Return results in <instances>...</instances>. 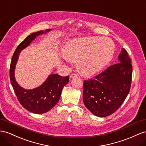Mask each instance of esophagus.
<instances>
[{"instance_id":"1","label":"esophagus","mask_w":146,"mask_h":146,"mask_svg":"<svg viewBox=\"0 0 146 146\" xmlns=\"http://www.w3.org/2000/svg\"><path fill=\"white\" fill-rule=\"evenodd\" d=\"M75 77H77V75H76V74H74V73H72L70 75V78H75Z\"/></svg>"}]
</instances>
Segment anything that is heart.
Returning <instances> with one entry per match:
<instances>
[{
  "instance_id": "heart-1",
  "label": "heart",
  "mask_w": 146,
  "mask_h": 146,
  "mask_svg": "<svg viewBox=\"0 0 146 146\" xmlns=\"http://www.w3.org/2000/svg\"><path fill=\"white\" fill-rule=\"evenodd\" d=\"M114 44L107 37H84L71 39L66 43L63 55L69 62L76 63L81 75L91 76L109 64L113 57Z\"/></svg>"
}]
</instances>
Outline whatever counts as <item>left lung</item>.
<instances>
[{
    "label": "left lung",
    "mask_w": 146,
    "mask_h": 146,
    "mask_svg": "<svg viewBox=\"0 0 146 146\" xmlns=\"http://www.w3.org/2000/svg\"><path fill=\"white\" fill-rule=\"evenodd\" d=\"M118 62L94 79L84 81L83 102L92 114L106 117L121 106L130 90L132 65L128 53L122 48Z\"/></svg>",
    "instance_id": "obj_1"
}]
</instances>
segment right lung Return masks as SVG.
<instances>
[{
  "instance_id": "obj_1",
  "label": "right lung",
  "mask_w": 146,
  "mask_h": 146,
  "mask_svg": "<svg viewBox=\"0 0 146 146\" xmlns=\"http://www.w3.org/2000/svg\"><path fill=\"white\" fill-rule=\"evenodd\" d=\"M52 29L32 33L21 42L15 51L10 63V78L11 84L21 105L27 110L36 114L46 113L57 104L63 87L69 82V76H61L57 74L48 75L39 86L27 89L19 85L15 76V70L20 52L28 47L37 36L50 32Z\"/></svg>"
}]
</instances>
